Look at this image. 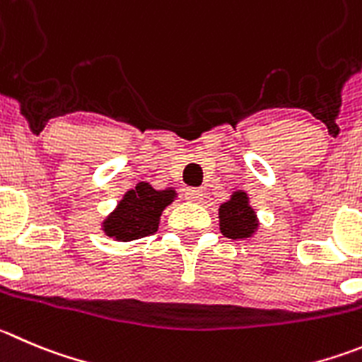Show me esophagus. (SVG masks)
I'll use <instances>...</instances> for the list:
<instances>
[{
	"mask_svg": "<svg viewBox=\"0 0 362 362\" xmlns=\"http://www.w3.org/2000/svg\"><path fill=\"white\" fill-rule=\"evenodd\" d=\"M202 198H204V191L197 187L185 189V200L192 202V204H200Z\"/></svg>",
	"mask_w": 362,
	"mask_h": 362,
	"instance_id": "1",
	"label": "esophagus"
}]
</instances>
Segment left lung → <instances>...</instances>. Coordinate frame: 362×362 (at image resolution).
Masks as SVG:
<instances>
[{
  "label": "left lung",
  "instance_id": "1",
  "mask_svg": "<svg viewBox=\"0 0 362 362\" xmlns=\"http://www.w3.org/2000/svg\"><path fill=\"white\" fill-rule=\"evenodd\" d=\"M219 230L228 239H250L259 230V218L250 205L248 192L232 191L230 198L219 205Z\"/></svg>",
  "mask_w": 362,
  "mask_h": 362
}]
</instances>
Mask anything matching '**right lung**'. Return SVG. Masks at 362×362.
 Masks as SVG:
<instances>
[{
	"instance_id": "right-lung-1",
	"label": "right lung",
	"mask_w": 362,
	"mask_h": 362,
	"mask_svg": "<svg viewBox=\"0 0 362 362\" xmlns=\"http://www.w3.org/2000/svg\"><path fill=\"white\" fill-rule=\"evenodd\" d=\"M178 198L175 187L155 189L150 182H139L128 189L116 209L101 221V230L107 238L119 243L135 241L158 230L160 216Z\"/></svg>"
}]
</instances>
